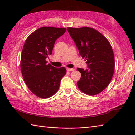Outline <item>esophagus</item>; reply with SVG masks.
Returning a JSON list of instances; mask_svg holds the SVG:
<instances>
[{"mask_svg":"<svg viewBox=\"0 0 135 135\" xmlns=\"http://www.w3.org/2000/svg\"><path fill=\"white\" fill-rule=\"evenodd\" d=\"M66 70L68 71H74V69H69V68H67Z\"/></svg>","mask_w":135,"mask_h":135,"instance_id":"34e87169","label":"esophagus"}]
</instances>
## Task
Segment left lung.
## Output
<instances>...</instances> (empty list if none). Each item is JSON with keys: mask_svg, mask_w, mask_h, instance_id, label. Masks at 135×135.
Masks as SVG:
<instances>
[{"mask_svg": "<svg viewBox=\"0 0 135 135\" xmlns=\"http://www.w3.org/2000/svg\"><path fill=\"white\" fill-rule=\"evenodd\" d=\"M67 30L87 65L85 70L77 69L81 75L78 87L87 95H97L108 87L114 74L115 60L111 45L92 28L68 27Z\"/></svg>", "mask_w": 135, "mask_h": 135, "instance_id": "left-lung-1", "label": "left lung"}]
</instances>
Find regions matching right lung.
<instances>
[{"label":"right lung","instance_id":"obj_1","mask_svg":"<svg viewBox=\"0 0 135 135\" xmlns=\"http://www.w3.org/2000/svg\"><path fill=\"white\" fill-rule=\"evenodd\" d=\"M66 28L42 27L26 39L21 57V70L24 81L34 95L46 99L58 91L65 68H56L46 59L51 55L56 40L62 36Z\"/></svg>","mask_w":135,"mask_h":135}]
</instances>
